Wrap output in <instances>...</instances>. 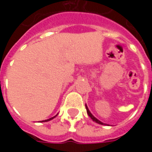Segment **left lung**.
<instances>
[{
    "label": "left lung",
    "mask_w": 152,
    "mask_h": 152,
    "mask_svg": "<svg viewBox=\"0 0 152 152\" xmlns=\"http://www.w3.org/2000/svg\"><path fill=\"white\" fill-rule=\"evenodd\" d=\"M86 111H87V113H88V115H89V116L90 118H91V119H92L93 121H95L96 123H98V124H103V123H102V122H101V121H99L98 119H96V118L94 117V115H93L91 114V113H90V112H89V109H88V107H87V106H86Z\"/></svg>",
    "instance_id": "1"
}]
</instances>
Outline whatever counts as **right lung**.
I'll return each instance as SVG.
<instances>
[{"label": "right lung", "mask_w": 152, "mask_h": 152, "mask_svg": "<svg viewBox=\"0 0 152 152\" xmlns=\"http://www.w3.org/2000/svg\"><path fill=\"white\" fill-rule=\"evenodd\" d=\"M54 117H55V116H53V117L50 118V119H48V120H45V121H50V120H52V119H53V118H54Z\"/></svg>", "instance_id": "1"}]
</instances>
